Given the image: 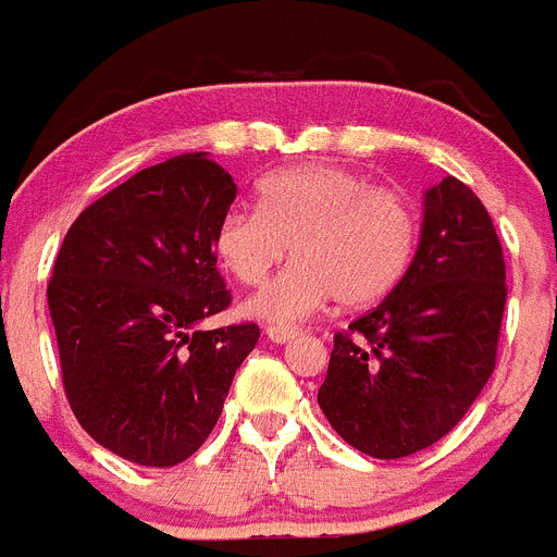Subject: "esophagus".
I'll return each instance as SVG.
<instances>
[{"mask_svg": "<svg viewBox=\"0 0 557 557\" xmlns=\"http://www.w3.org/2000/svg\"><path fill=\"white\" fill-rule=\"evenodd\" d=\"M267 335L274 341V344H288V341L297 338L299 330L285 327V324H272V327H267Z\"/></svg>", "mask_w": 557, "mask_h": 557, "instance_id": "1", "label": "esophagus"}]
</instances>
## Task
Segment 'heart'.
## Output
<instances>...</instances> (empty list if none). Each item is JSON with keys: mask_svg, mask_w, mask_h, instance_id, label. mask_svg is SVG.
<instances>
[{"mask_svg": "<svg viewBox=\"0 0 557 557\" xmlns=\"http://www.w3.org/2000/svg\"><path fill=\"white\" fill-rule=\"evenodd\" d=\"M416 210L394 188L335 163H305L260 185V208L219 219L213 249L230 277L260 285L290 252L297 260L255 294L247 313L297 322L330 299L360 308L383 299L416 252Z\"/></svg>", "mask_w": 557, "mask_h": 557, "instance_id": "heart-1", "label": "heart"}]
</instances>
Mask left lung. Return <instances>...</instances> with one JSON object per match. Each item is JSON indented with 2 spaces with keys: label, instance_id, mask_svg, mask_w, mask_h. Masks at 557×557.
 <instances>
[{
  "label": "left lung",
  "instance_id": "obj_1",
  "mask_svg": "<svg viewBox=\"0 0 557 557\" xmlns=\"http://www.w3.org/2000/svg\"><path fill=\"white\" fill-rule=\"evenodd\" d=\"M422 235L388 297L333 338L319 408L349 447L394 460L428 449L472 408L497 363L505 260L469 185L424 191Z\"/></svg>",
  "mask_w": 557,
  "mask_h": 557
}]
</instances>
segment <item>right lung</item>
<instances>
[{
	"mask_svg": "<svg viewBox=\"0 0 557 557\" xmlns=\"http://www.w3.org/2000/svg\"><path fill=\"white\" fill-rule=\"evenodd\" d=\"M235 183L208 152L133 174L74 219L47 285L77 422L138 466L183 463L222 416L258 324L199 330L230 305L219 219Z\"/></svg>",
	"mask_w": 557,
	"mask_h": 557,
	"instance_id": "obj_1",
	"label": "right lung"
}]
</instances>
